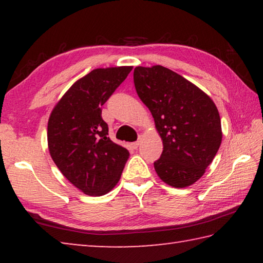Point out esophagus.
I'll list each match as a JSON object with an SVG mask.
<instances>
[{
  "label": "esophagus",
  "mask_w": 263,
  "mask_h": 263,
  "mask_svg": "<svg viewBox=\"0 0 263 263\" xmlns=\"http://www.w3.org/2000/svg\"><path fill=\"white\" fill-rule=\"evenodd\" d=\"M141 140H142V136H139V137H138V140L132 144V147L133 148H138V146L141 144Z\"/></svg>",
  "instance_id": "1"
}]
</instances>
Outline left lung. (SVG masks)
<instances>
[{"label": "left lung", "instance_id": "left-lung-1", "mask_svg": "<svg viewBox=\"0 0 263 263\" xmlns=\"http://www.w3.org/2000/svg\"><path fill=\"white\" fill-rule=\"evenodd\" d=\"M138 96L152 114L163 151L154 169L174 188L194 184L205 173L221 144V123L211 97L163 66H138Z\"/></svg>", "mask_w": 263, "mask_h": 263}]
</instances>
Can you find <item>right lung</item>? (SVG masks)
Returning <instances> with one entry per match:
<instances>
[{"instance_id": "1", "label": "right lung", "mask_w": 263, "mask_h": 263, "mask_svg": "<svg viewBox=\"0 0 263 263\" xmlns=\"http://www.w3.org/2000/svg\"><path fill=\"white\" fill-rule=\"evenodd\" d=\"M132 66L96 68L79 79L58 101L47 123L51 158L83 194L103 196L121 179L130 153L108 137L102 109Z\"/></svg>"}]
</instances>
